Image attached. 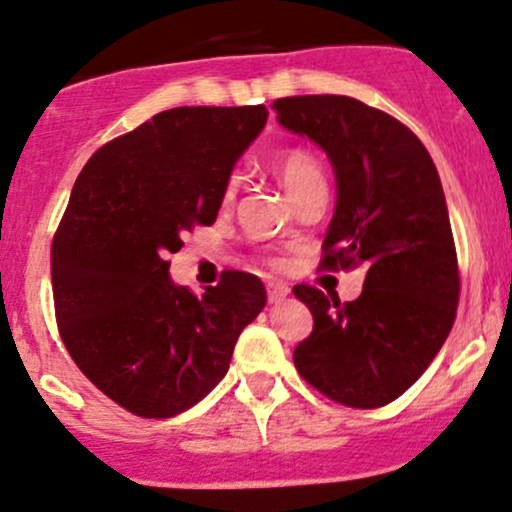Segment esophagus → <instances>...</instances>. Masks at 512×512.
Returning a JSON list of instances; mask_svg holds the SVG:
<instances>
[{"label":"esophagus","mask_w":512,"mask_h":512,"mask_svg":"<svg viewBox=\"0 0 512 512\" xmlns=\"http://www.w3.org/2000/svg\"><path fill=\"white\" fill-rule=\"evenodd\" d=\"M290 295V288L283 283H268V300L271 302H283Z\"/></svg>","instance_id":"obj_1"}]
</instances>
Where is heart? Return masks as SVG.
I'll list each match as a JSON object with an SVG mask.
<instances>
[{
    "label": "heart",
    "mask_w": 512,
    "mask_h": 512,
    "mask_svg": "<svg viewBox=\"0 0 512 512\" xmlns=\"http://www.w3.org/2000/svg\"><path fill=\"white\" fill-rule=\"evenodd\" d=\"M276 175L283 185L285 192H288L290 200L300 197L302 192L312 188H327L324 183V170L315 156L305 148H290V151H283L276 158ZM236 192V175H232L224 188V200H232Z\"/></svg>",
    "instance_id": "obj_1"
}]
</instances>
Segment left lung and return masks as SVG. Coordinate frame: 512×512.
<instances>
[{
    "label": "left lung",
    "mask_w": 512,
    "mask_h": 512,
    "mask_svg": "<svg viewBox=\"0 0 512 512\" xmlns=\"http://www.w3.org/2000/svg\"><path fill=\"white\" fill-rule=\"evenodd\" d=\"M273 107L283 129L310 139L332 163L337 205L322 244L324 266L366 273L351 302L295 285L315 320L295 349V368L337 403L381 408L432 364L459 305L439 173L408 126L354 97H283Z\"/></svg>",
    "instance_id": "1"
}]
</instances>
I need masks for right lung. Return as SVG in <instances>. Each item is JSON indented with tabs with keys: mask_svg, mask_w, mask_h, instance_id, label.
Wrapping results in <instances>:
<instances>
[{
	"mask_svg": "<svg viewBox=\"0 0 512 512\" xmlns=\"http://www.w3.org/2000/svg\"><path fill=\"white\" fill-rule=\"evenodd\" d=\"M268 109L175 107L109 141L70 192L51 251L60 337L107 398L173 417L227 376L241 329L266 307L261 278L227 271L205 295L170 280V254L212 224Z\"/></svg>",
	"mask_w": 512,
	"mask_h": 512,
	"instance_id": "right-lung-1",
	"label": "right lung"
}]
</instances>
